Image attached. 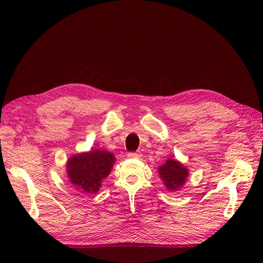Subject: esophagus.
Masks as SVG:
<instances>
[{
  "instance_id": "34e87169",
  "label": "esophagus",
  "mask_w": 263,
  "mask_h": 263,
  "mask_svg": "<svg viewBox=\"0 0 263 263\" xmlns=\"http://www.w3.org/2000/svg\"><path fill=\"white\" fill-rule=\"evenodd\" d=\"M142 156V153L137 151V152H129L128 153V157H130V159H139V157Z\"/></svg>"
}]
</instances>
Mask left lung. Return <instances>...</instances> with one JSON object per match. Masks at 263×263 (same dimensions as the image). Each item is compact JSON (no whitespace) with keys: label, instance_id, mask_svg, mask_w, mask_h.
<instances>
[{"label":"left lung","instance_id":"obj_1","mask_svg":"<svg viewBox=\"0 0 263 263\" xmlns=\"http://www.w3.org/2000/svg\"><path fill=\"white\" fill-rule=\"evenodd\" d=\"M160 178L166 188L170 191H177L185 184L188 177V169L177 160L168 159L159 168Z\"/></svg>","mask_w":263,"mask_h":263}]
</instances>
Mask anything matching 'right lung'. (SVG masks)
<instances>
[{
    "mask_svg": "<svg viewBox=\"0 0 263 263\" xmlns=\"http://www.w3.org/2000/svg\"><path fill=\"white\" fill-rule=\"evenodd\" d=\"M115 157L107 150H91L69 157L67 177L76 189L85 194H96L114 165Z\"/></svg>",
    "mask_w": 263,
    "mask_h": 263,
    "instance_id": "1",
    "label": "right lung"
}]
</instances>
